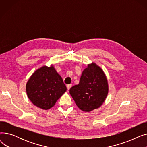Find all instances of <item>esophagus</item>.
<instances>
[{"label": "esophagus", "mask_w": 147, "mask_h": 147, "mask_svg": "<svg viewBox=\"0 0 147 147\" xmlns=\"http://www.w3.org/2000/svg\"><path fill=\"white\" fill-rule=\"evenodd\" d=\"M72 86V84H67V88L68 90H69V89H70Z\"/></svg>", "instance_id": "1"}]
</instances>
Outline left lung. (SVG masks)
<instances>
[{
    "mask_svg": "<svg viewBox=\"0 0 147 147\" xmlns=\"http://www.w3.org/2000/svg\"><path fill=\"white\" fill-rule=\"evenodd\" d=\"M109 85L102 69L95 63L84 69L79 83L69 89V94L80 110L89 112L98 109L104 102Z\"/></svg>",
    "mask_w": 147,
    "mask_h": 147,
    "instance_id": "1",
    "label": "left lung"
}]
</instances>
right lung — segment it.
Listing matches in <instances>:
<instances>
[{"label":"right lung","mask_w":147,"mask_h":147,"mask_svg":"<svg viewBox=\"0 0 147 147\" xmlns=\"http://www.w3.org/2000/svg\"><path fill=\"white\" fill-rule=\"evenodd\" d=\"M66 90L63 79L53 65L37 69L26 84L29 99L34 105L43 110L53 107Z\"/></svg>","instance_id":"right-lung-1"}]
</instances>
